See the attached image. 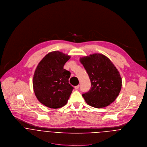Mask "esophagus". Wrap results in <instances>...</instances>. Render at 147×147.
<instances>
[{"label":"esophagus","instance_id":"esophagus-1","mask_svg":"<svg viewBox=\"0 0 147 147\" xmlns=\"http://www.w3.org/2000/svg\"><path fill=\"white\" fill-rule=\"evenodd\" d=\"M79 86H80V85H77V86H76L75 87V90H78V89H79Z\"/></svg>","mask_w":147,"mask_h":147}]
</instances>
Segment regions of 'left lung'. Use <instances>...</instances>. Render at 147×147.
I'll list each match as a JSON object with an SVG mask.
<instances>
[{"instance_id":"obj_1","label":"left lung","mask_w":147,"mask_h":147,"mask_svg":"<svg viewBox=\"0 0 147 147\" xmlns=\"http://www.w3.org/2000/svg\"><path fill=\"white\" fill-rule=\"evenodd\" d=\"M91 82L90 90L82 94L86 103L95 108H104L113 102L122 88L121 75L108 57L93 54L80 58Z\"/></svg>"}]
</instances>
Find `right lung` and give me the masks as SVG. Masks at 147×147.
I'll return each mask as SVG.
<instances>
[{
    "label": "right lung",
    "instance_id": "obj_1",
    "mask_svg": "<svg viewBox=\"0 0 147 147\" xmlns=\"http://www.w3.org/2000/svg\"><path fill=\"white\" fill-rule=\"evenodd\" d=\"M71 57L60 51L48 53L38 64L33 78L35 94L44 105L57 109L64 106L74 87L68 83L71 72L64 65Z\"/></svg>",
    "mask_w": 147,
    "mask_h": 147
}]
</instances>
